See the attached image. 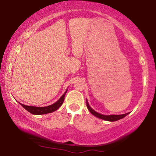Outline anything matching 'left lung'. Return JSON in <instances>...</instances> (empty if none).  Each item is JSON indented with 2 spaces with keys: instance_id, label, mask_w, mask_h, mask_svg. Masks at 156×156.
Segmentation results:
<instances>
[{
  "instance_id": "8db88e82",
  "label": "left lung",
  "mask_w": 156,
  "mask_h": 156,
  "mask_svg": "<svg viewBox=\"0 0 156 156\" xmlns=\"http://www.w3.org/2000/svg\"><path fill=\"white\" fill-rule=\"evenodd\" d=\"M87 106L89 112H90L93 115H94L95 116L98 117V118L104 119V120H106V121H116L117 120H119V119H123V117H125L126 115L129 114V113H126V114H121V115H108V116H106V115H102L101 114H99V113L96 112L94 110H93L92 108L89 106L88 102H87Z\"/></svg>"
}]
</instances>
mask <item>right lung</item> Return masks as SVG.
<instances>
[{
	"label": "right lung",
	"instance_id": "right-lung-1",
	"mask_svg": "<svg viewBox=\"0 0 156 156\" xmlns=\"http://www.w3.org/2000/svg\"><path fill=\"white\" fill-rule=\"evenodd\" d=\"M67 90L65 91V94L62 96L58 101L55 102V104L50 105L48 106H44V107H36V106H26L24 104H20L21 106H23L25 109H26L27 112L31 113L33 114L36 115H41V114H49V113H52L58 109V108L62 106V104H63L64 100H65V96L67 93Z\"/></svg>",
	"mask_w": 156,
	"mask_h": 156
}]
</instances>
